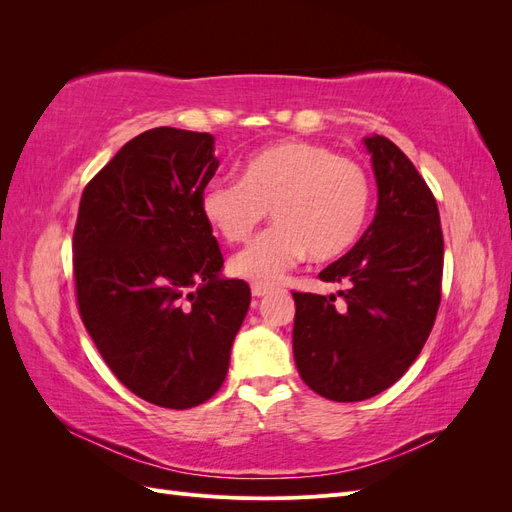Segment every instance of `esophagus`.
Masks as SVG:
<instances>
[{"mask_svg":"<svg viewBox=\"0 0 512 512\" xmlns=\"http://www.w3.org/2000/svg\"><path fill=\"white\" fill-rule=\"evenodd\" d=\"M271 292V288H267V286H258V284H254L252 286V294L256 299H260V297H265V294H269Z\"/></svg>","mask_w":512,"mask_h":512,"instance_id":"34e87169","label":"esophagus"}]
</instances>
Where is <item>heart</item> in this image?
<instances>
[{"mask_svg":"<svg viewBox=\"0 0 512 512\" xmlns=\"http://www.w3.org/2000/svg\"><path fill=\"white\" fill-rule=\"evenodd\" d=\"M371 200L369 175L352 158L312 141H284L241 166V179H211L200 194L207 224L243 243L271 213L269 228L230 260L235 277L273 286L307 254L342 256L361 235Z\"/></svg>","mask_w":512,"mask_h":512,"instance_id":"heart-1","label":"heart"}]
</instances>
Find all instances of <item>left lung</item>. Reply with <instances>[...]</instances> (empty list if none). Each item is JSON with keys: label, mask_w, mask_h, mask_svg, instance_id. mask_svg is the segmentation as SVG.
Here are the masks:
<instances>
[{"label": "left lung", "mask_w": 512, "mask_h": 512, "mask_svg": "<svg viewBox=\"0 0 512 512\" xmlns=\"http://www.w3.org/2000/svg\"><path fill=\"white\" fill-rule=\"evenodd\" d=\"M371 156L376 218L352 250L320 271L348 282L337 294L292 292V350L309 389L333 401H363L389 389L421 354L440 307L444 239L438 203L389 138H363Z\"/></svg>", "instance_id": "8db88e82"}]
</instances>
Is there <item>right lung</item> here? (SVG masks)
I'll return each mask as SVG.
<instances>
[{
  "label": "right lung",
  "instance_id": "add662e5",
  "mask_svg": "<svg viewBox=\"0 0 512 512\" xmlns=\"http://www.w3.org/2000/svg\"><path fill=\"white\" fill-rule=\"evenodd\" d=\"M207 132L153 128L87 183L72 252L79 312L123 386L185 410L218 393L250 309L200 211L220 162Z\"/></svg>",
  "mask_w": 512,
  "mask_h": 512
}]
</instances>
